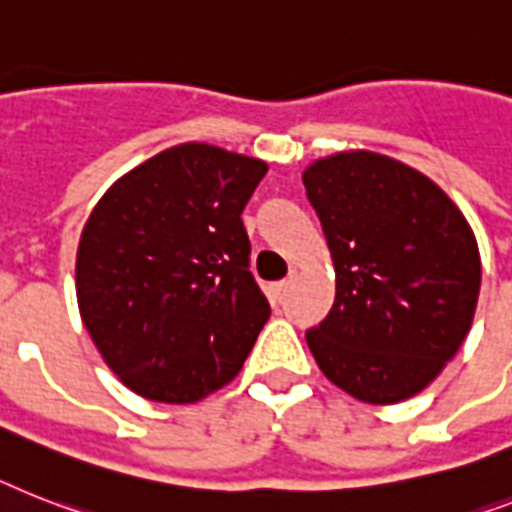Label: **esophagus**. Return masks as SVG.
<instances>
[{
	"label": "esophagus",
	"instance_id": "1",
	"mask_svg": "<svg viewBox=\"0 0 512 512\" xmlns=\"http://www.w3.org/2000/svg\"><path fill=\"white\" fill-rule=\"evenodd\" d=\"M292 286H294V276L284 278L281 284H276V286H273V289H270V297L276 299V302H281V299H284L286 294L292 292Z\"/></svg>",
	"mask_w": 512,
	"mask_h": 512
}]
</instances>
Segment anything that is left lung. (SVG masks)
<instances>
[{"label": "left lung", "instance_id": "8db88e82", "mask_svg": "<svg viewBox=\"0 0 512 512\" xmlns=\"http://www.w3.org/2000/svg\"><path fill=\"white\" fill-rule=\"evenodd\" d=\"M336 270L328 315L305 334L331 384L394 405L460 350L481 286L479 244L458 205L415 168L339 152L302 173Z\"/></svg>", "mask_w": 512, "mask_h": 512}]
</instances>
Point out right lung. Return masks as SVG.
I'll return each mask as SVG.
<instances>
[{"instance_id":"1","label":"right lung","mask_w":512,"mask_h":512,"mask_svg":"<svg viewBox=\"0 0 512 512\" xmlns=\"http://www.w3.org/2000/svg\"><path fill=\"white\" fill-rule=\"evenodd\" d=\"M268 165L178 144L118 178L83 226V326L131 392L186 405L242 371L270 305L242 210Z\"/></svg>"}]
</instances>
